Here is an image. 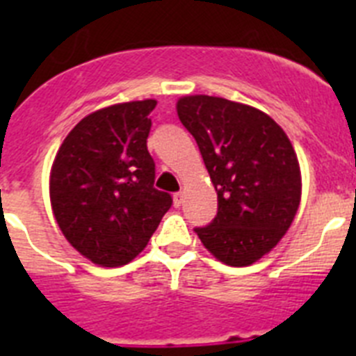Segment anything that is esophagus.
I'll return each instance as SVG.
<instances>
[{"label":"esophagus","mask_w":356,"mask_h":356,"mask_svg":"<svg viewBox=\"0 0 356 356\" xmlns=\"http://www.w3.org/2000/svg\"><path fill=\"white\" fill-rule=\"evenodd\" d=\"M172 201H175V207H181V203H184V193H176L172 196Z\"/></svg>","instance_id":"esophagus-1"}]
</instances>
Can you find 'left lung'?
<instances>
[{"label":"left lung","instance_id":"left-lung-1","mask_svg":"<svg viewBox=\"0 0 356 356\" xmlns=\"http://www.w3.org/2000/svg\"><path fill=\"white\" fill-rule=\"evenodd\" d=\"M217 193V216L194 228L226 266H251L284 237L301 200L298 156L285 131L250 105L216 96L178 99Z\"/></svg>","mask_w":356,"mask_h":356}]
</instances>
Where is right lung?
<instances>
[{
    "label": "right lung",
    "mask_w": 356,
    "mask_h": 356,
    "mask_svg": "<svg viewBox=\"0 0 356 356\" xmlns=\"http://www.w3.org/2000/svg\"><path fill=\"white\" fill-rule=\"evenodd\" d=\"M155 99L96 110L69 131L49 176L55 219L69 244L103 267H119L146 248L172 205L156 191L147 151Z\"/></svg>",
    "instance_id": "1"
}]
</instances>
